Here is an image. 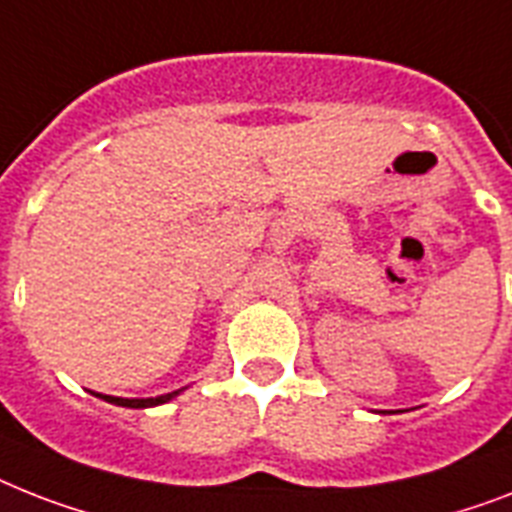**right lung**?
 Wrapping results in <instances>:
<instances>
[{
    "label": "right lung",
    "mask_w": 512,
    "mask_h": 512,
    "mask_svg": "<svg viewBox=\"0 0 512 512\" xmlns=\"http://www.w3.org/2000/svg\"><path fill=\"white\" fill-rule=\"evenodd\" d=\"M181 392V389H178ZM178 392H170V394H160V397H147V400H126V397H110V394H99L105 402H112V405H120V407H155L162 405V402H170L173 397H178Z\"/></svg>",
    "instance_id": "1"
}]
</instances>
